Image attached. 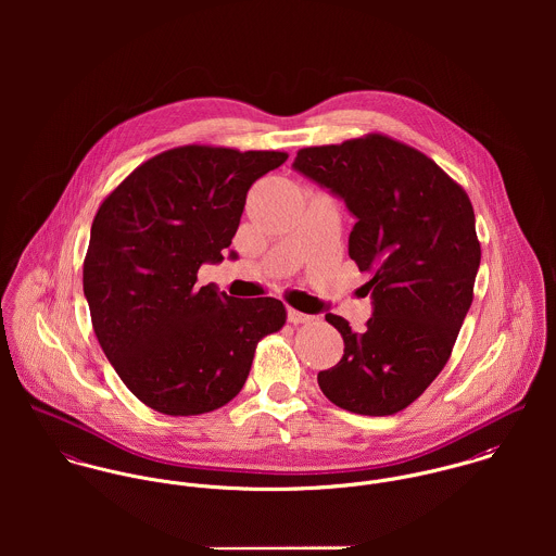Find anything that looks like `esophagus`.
<instances>
[{
  "mask_svg": "<svg viewBox=\"0 0 556 556\" xmlns=\"http://www.w3.org/2000/svg\"><path fill=\"white\" fill-rule=\"evenodd\" d=\"M289 323H293V325H300V323H311V320H315V317H311V315H304V313H300V311H295V308H289Z\"/></svg>",
  "mask_w": 556,
  "mask_h": 556,
  "instance_id": "1",
  "label": "esophagus"
}]
</instances>
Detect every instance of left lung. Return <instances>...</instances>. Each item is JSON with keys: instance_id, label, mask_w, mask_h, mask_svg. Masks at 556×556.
Wrapping results in <instances>:
<instances>
[{"instance_id": "left-lung-1", "label": "left lung", "mask_w": 556, "mask_h": 556, "mask_svg": "<svg viewBox=\"0 0 556 556\" xmlns=\"http://www.w3.org/2000/svg\"><path fill=\"white\" fill-rule=\"evenodd\" d=\"M293 166L344 199L357 218L349 256L372 276L362 333L325 315L344 355L318 388L351 413L394 415L445 368L471 308L481 261L471 199L434 160L381 132L304 148Z\"/></svg>"}]
</instances>
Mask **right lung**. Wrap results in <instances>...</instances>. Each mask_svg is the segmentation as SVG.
<instances>
[{
  "instance_id": "1",
  "label": "right lung",
  "mask_w": 556,
  "mask_h": 556,
  "mask_svg": "<svg viewBox=\"0 0 556 556\" xmlns=\"http://www.w3.org/2000/svg\"><path fill=\"white\" fill-rule=\"evenodd\" d=\"M287 152L181 146L139 164L98 207L83 261L96 338L150 408L188 417L238 396L258 340L280 331V300L199 287L223 261L250 186ZM236 256V254H231Z\"/></svg>"
}]
</instances>
